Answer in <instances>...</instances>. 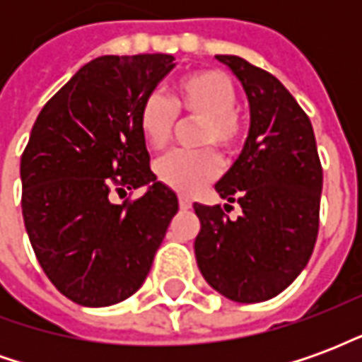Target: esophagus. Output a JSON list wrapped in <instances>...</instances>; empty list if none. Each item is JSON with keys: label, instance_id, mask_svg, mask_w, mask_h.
I'll return each mask as SVG.
<instances>
[{"label": "esophagus", "instance_id": "esophagus-1", "mask_svg": "<svg viewBox=\"0 0 362 362\" xmlns=\"http://www.w3.org/2000/svg\"><path fill=\"white\" fill-rule=\"evenodd\" d=\"M178 204H180V209H184V211H186V209H189V207H192V199L186 196H180L178 197Z\"/></svg>", "mask_w": 362, "mask_h": 362}]
</instances>
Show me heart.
I'll use <instances>...</instances> for the list:
<instances>
[{
  "mask_svg": "<svg viewBox=\"0 0 362 362\" xmlns=\"http://www.w3.org/2000/svg\"><path fill=\"white\" fill-rule=\"evenodd\" d=\"M238 90L225 71L202 67L182 75L174 83L173 98L158 93L143 96L137 108V126L151 151H163L173 139L176 118L199 119L196 143L207 149L178 151L160 158L155 166L157 178L178 194H197L221 173L219 155L240 149L246 134L243 112L236 108Z\"/></svg>",
  "mask_w": 362,
  "mask_h": 362,
  "instance_id": "b5f03b06",
  "label": "heart"
}]
</instances>
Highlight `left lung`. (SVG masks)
Returning <instances> with one entry per match:
<instances>
[{"instance_id": "left-lung-1", "label": "left lung", "mask_w": 362, "mask_h": 362, "mask_svg": "<svg viewBox=\"0 0 362 362\" xmlns=\"http://www.w3.org/2000/svg\"><path fill=\"white\" fill-rule=\"evenodd\" d=\"M217 59L240 79L250 103L243 153L215 184L243 215L230 221L221 205L194 204L202 223L194 248L199 272L217 293L235 303H262L285 291L310 259L324 174L310 118L279 79L238 56Z\"/></svg>"}]
</instances>
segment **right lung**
I'll list each match as a JSON object with an SVG mask.
<instances>
[{"label": "right lung", "mask_w": 362, "mask_h": 362, "mask_svg": "<svg viewBox=\"0 0 362 362\" xmlns=\"http://www.w3.org/2000/svg\"><path fill=\"white\" fill-rule=\"evenodd\" d=\"M168 54L103 56L38 114L23 157V219L38 264L62 295L110 306L141 287L178 197L157 182L137 108L174 67ZM150 184L141 198L112 204Z\"/></svg>", "instance_id": "add662e5"}]
</instances>
